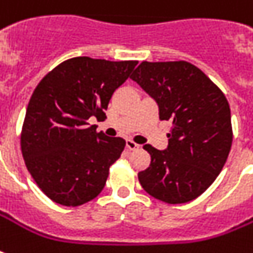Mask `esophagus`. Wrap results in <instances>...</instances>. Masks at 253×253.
Wrapping results in <instances>:
<instances>
[{
	"instance_id": "1",
	"label": "esophagus",
	"mask_w": 253,
	"mask_h": 253,
	"mask_svg": "<svg viewBox=\"0 0 253 253\" xmlns=\"http://www.w3.org/2000/svg\"><path fill=\"white\" fill-rule=\"evenodd\" d=\"M126 147L130 151H135V150H138V148H139V144H136V143H135V142H132L131 139H127V140H126Z\"/></svg>"
}]
</instances>
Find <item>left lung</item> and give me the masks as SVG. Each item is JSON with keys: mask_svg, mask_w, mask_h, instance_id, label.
Wrapping results in <instances>:
<instances>
[{"mask_svg": "<svg viewBox=\"0 0 253 253\" xmlns=\"http://www.w3.org/2000/svg\"><path fill=\"white\" fill-rule=\"evenodd\" d=\"M131 79L156 101L160 121H170L168 147H143L151 164L138 173L150 196L185 204L219 174L232 144L231 111L220 89L188 61H143Z\"/></svg>", "mask_w": 253, "mask_h": 253, "instance_id": "1", "label": "left lung"}]
</instances>
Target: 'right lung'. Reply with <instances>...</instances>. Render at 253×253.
<instances>
[{"label":"right lung","instance_id":"add662e5","mask_svg":"<svg viewBox=\"0 0 253 253\" xmlns=\"http://www.w3.org/2000/svg\"><path fill=\"white\" fill-rule=\"evenodd\" d=\"M136 64L73 57L35 87L22 127V155L30 174L53 202L75 208L102 192L126 142L97 132L89 119L105 117L113 93Z\"/></svg>","mask_w":253,"mask_h":253}]
</instances>
